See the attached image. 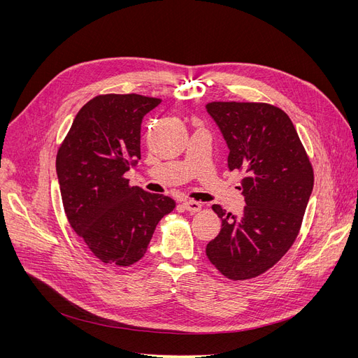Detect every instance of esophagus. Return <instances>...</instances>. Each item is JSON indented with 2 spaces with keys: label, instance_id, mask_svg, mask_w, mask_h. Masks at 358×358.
<instances>
[{
  "label": "esophagus",
  "instance_id": "34e87169",
  "mask_svg": "<svg viewBox=\"0 0 358 358\" xmlns=\"http://www.w3.org/2000/svg\"><path fill=\"white\" fill-rule=\"evenodd\" d=\"M182 208H184V210L190 212V213H197V212H200V209H201V204H200L199 201L187 200V201L182 203Z\"/></svg>",
  "mask_w": 358,
  "mask_h": 358
}]
</instances>
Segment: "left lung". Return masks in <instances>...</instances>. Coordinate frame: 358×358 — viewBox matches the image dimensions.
Wrapping results in <instances>:
<instances>
[{
    "mask_svg": "<svg viewBox=\"0 0 358 358\" xmlns=\"http://www.w3.org/2000/svg\"><path fill=\"white\" fill-rule=\"evenodd\" d=\"M229 148L231 171L245 173L241 216L212 209L222 229L206 247L212 264L231 280L271 268L299 234L313 190V169L289 116L266 103L213 101L206 106Z\"/></svg>",
    "mask_w": 358,
    "mask_h": 358,
    "instance_id": "1",
    "label": "left lung"
}]
</instances>
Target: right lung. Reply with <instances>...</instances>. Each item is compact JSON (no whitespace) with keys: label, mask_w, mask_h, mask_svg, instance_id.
Here are the masks:
<instances>
[{"label":"right lung","mask_w":358,"mask_h":358,"mask_svg":"<svg viewBox=\"0 0 358 358\" xmlns=\"http://www.w3.org/2000/svg\"><path fill=\"white\" fill-rule=\"evenodd\" d=\"M159 99L107 94L75 116L56 157L64 209L73 232L101 262L139 261L158 222L176 208L162 194L130 187L124 178L141 159V124Z\"/></svg>","instance_id":"obj_1"}]
</instances>
